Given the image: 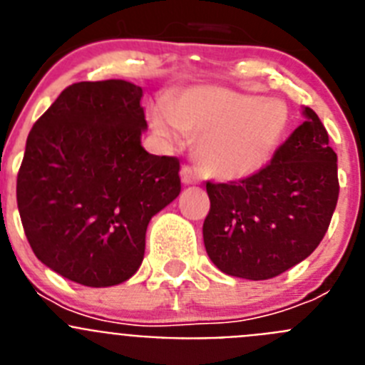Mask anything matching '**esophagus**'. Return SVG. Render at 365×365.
<instances>
[{
  "instance_id": "obj_1",
  "label": "esophagus",
  "mask_w": 365,
  "mask_h": 365,
  "mask_svg": "<svg viewBox=\"0 0 365 365\" xmlns=\"http://www.w3.org/2000/svg\"><path fill=\"white\" fill-rule=\"evenodd\" d=\"M180 179L185 185H197V182H201V173H199L197 168L185 166L180 170Z\"/></svg>"
}]
</instances>
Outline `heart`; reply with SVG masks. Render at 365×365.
Listing matches in <instances>:
<instances>
[{"mask_svg":"<svg viewBox=\"0 0 365 365\" xmlns=\"http://www.w3.org/2000/svg\"><path fill=\"white\" fill-rule=\"evenodd\" d=\"M289 122L279 100H259L222 87H192L151 111V125L170 143L201 135L197 155L208 175L237 180L269 163Z\"/></svg>","mask_w":365,"mask_h":365,"instance_id":"1","label":"heart"}]
</instances>
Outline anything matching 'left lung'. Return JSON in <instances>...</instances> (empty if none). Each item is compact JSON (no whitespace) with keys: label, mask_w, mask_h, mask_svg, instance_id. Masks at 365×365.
Masks as SVG:
<instances>
[{"label":"left lung","mask_w":365,"mask_h":365,"mask_svg":"<svg viewBox=\"0 0 365 365\" xmlns=\"http://www.w3.org/2000/svg\"><path fill=\"white\" fill-rule=\"evenodd\" d=\"M265 168L232 182H206L210 212L202 225L206 252L221 272L276 278L324 240L336 208V153L311 108Z\"/></svg>","instance_id":"obj_1"}]
</instances>
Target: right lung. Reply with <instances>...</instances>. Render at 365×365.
<instances>
[{
    "instance_id": "add662e5",
    "label": "right lung",
    "mask_w": 365,
    "mask_h": 365,
    "mask_svg": "<svg viewBox=\"0 0 365 365\" xmlns=\"http://www.w3.org/2000/svg\"><path fill=\"white\" fill-rule=\"evenodd\" d=\"M143 87L125 80L66 87L32 125L16 199L32 252L86 287L130 279L150 219L180 192L179 159L140 146Z\"/></svg>"
}]
</instances>
